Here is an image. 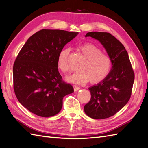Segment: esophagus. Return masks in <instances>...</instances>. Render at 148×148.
Masks as SVG:
<instances>
[{
  "instance_id": "obj_1",
  "label": "esophagus",
  "mask_w": 148,
  "mask_h": 148,
  "mask_svg": "<svg viewBox=\"0 0 148 148\" xmlns=\"http://www.w3.org/2000/svg\"><path fill=\"white\" fill-rule=\"evenodd\" d=\"M73 89H74V90H75V91H77L79 90V89H80V88H79V86H76V85H74V86H73Z\"/></svg>"
}]
</instances>
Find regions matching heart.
Segmentation results:
<instances>
[{"label": "heart", "mask_w": 148, "mask_h": 148, "mask_svg": "<svg viewBox=\"0 0 148 148\" xmlns=\"http://www.w3.org/2000/svg\"><path fill=\"white\" fill-rule=\"evenodd\" d=\"M78 49L85 60L79 66L80 70L66 77V81L73 83H83L89 80L91 83L95 84L104 80L111 70L112 60L109 56L102 52L101 48L92 43L82 44ZM69 53V49H64L57 57L58 68L64 73L70 71Z\"/></svg>", "instance_id": "b5f03b06"}]
</instances>
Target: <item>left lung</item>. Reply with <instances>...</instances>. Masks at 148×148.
I'll use <instances>...</instances> for the list:
<instances>
[{
  "mask_svg": "<svg viewBox=\"0 0 148 148\" xmlns=\"http://www.w3.org/2000/svg\"><path fill=\"white\" fill-rule=\"evenodd\" d=\"M89 36L104 46L112 66L104 80L89 88L91 97L84 106V110L92 119H104L114 115L127 104L131 97L135 74L127 51L114 36L92 31L85 35Z\"/></svg>",
  "mask_w": 148,
  "mask_h": 148,
  "instance_id": "obj_1",
  "label": "left lung"
}]
</instances>
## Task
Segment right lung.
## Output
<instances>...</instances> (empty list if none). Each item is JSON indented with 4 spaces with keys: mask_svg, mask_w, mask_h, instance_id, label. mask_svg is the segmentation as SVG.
Wrapping results in <instances>:
<instances>
[{
    "mask_svg": "<svg viewBox=\"0 0 148 148\" xmlns=\"http://www.w3.org/2000/svg\"><path fill=\"white\" fill-rule=\"evenodd\" d=\"M78 33L42 29L27 40L17 56L13 68V88L20 104L42 117L59 112L65 96L73 86L62 80L57 57L66 44Z\"/></svg>",
    "mask_w": 148,
    "mask_h": 148,
    "instance_id": "1",
    "label": "right lung"
}]
</instances>
